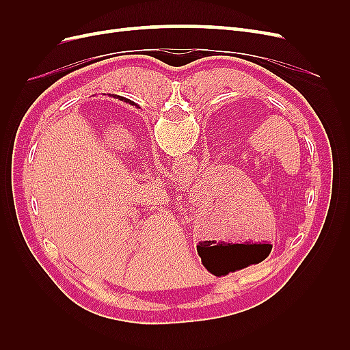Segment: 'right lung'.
Segmentation results:
<instances>
[{
    "instance_id": "obj_1",
    "label": "right lung",
    "mask_w": 350,
    "mask_h": 350,
    "mask_svg": "<svg viewBox=\"0 0 350 350\" xmlns=\"http://www.w3.org/2000/svg\"><path fill=\"white\" fill-rule=\"evenodd\" d=\"M120 98V100H124V102H130L129 99H125V98H121V96H118ZM130 103H133V102H130Z\"/></svg>"
}]
</instances>
